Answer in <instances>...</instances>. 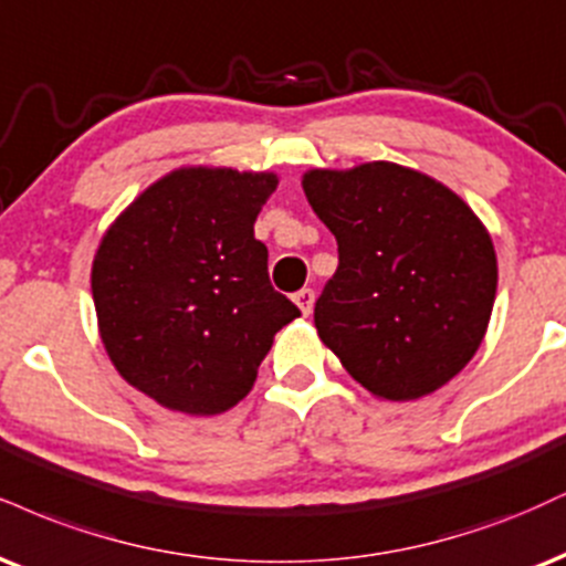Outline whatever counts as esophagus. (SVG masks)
Segmentation results:
<instances>
[{"instance_id": "obj_1", "label": "esophagus", "mask_w": 566, "mask_h": 566, "mask_svg": "<svg viewBox=\"0 0 566 566\" xmlns=\"http://www.w3.org/2000/svg\"><path fill=\"white\" fill-rule=\"evenodd\" d=\"M292 301H295V305L301 308L303 316H308V313L313 311V301H316V295H313V290H301L292 295Z\"/></svg>"}]
</instances>
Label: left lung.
<instances>
[{
    "label": "left lung",
    "mask_w": 566,
    "mask_h": 566,
    "mask_svg": "<svg viewBox=\"0 0 566 566\" xmlns=\"http://www.w3.org/2000/svg\"><path fill=\"white\" fill-rule=\"evenodd\" d=\"M303 192L335 234L339 265L316 301L322 343L379 400H417L478 353L499 261L453 189L398 163L311 168Z\"/></svg>",
    "instance_id": "obj_1"
}]
</instances>
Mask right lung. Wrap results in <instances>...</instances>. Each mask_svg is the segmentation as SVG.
Segmentation results:
<instances>
[{
    "instance_id": "obj_1",
    "label": "right lung",
    "mask_w": 566,
    "mask_h": 566,
    "mask_svg": "<svg viewBox=\"0 0 566 566\" xmlns=\"http://www.w3.org/2000/svg\"><path fill=\"white\" fill-rule=\"evenodd\" d=\"M279 176L184 166L134 197L92 261L99 339L155 403L216 417L253 390L258 366L301 311L269 282L255 218Z\"/></svg>"
}]
</instances>
